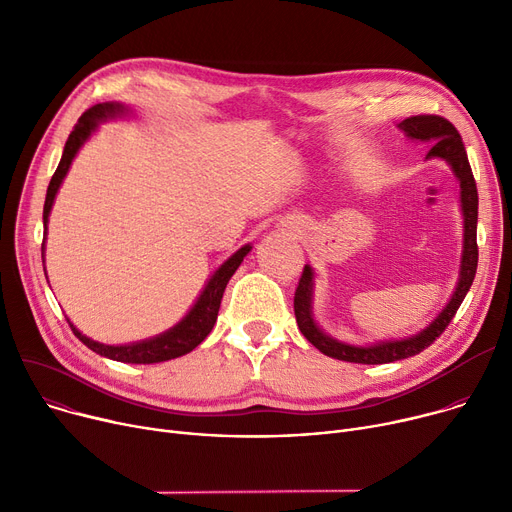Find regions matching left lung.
I'll return each instance as SVG.
<instances>
[{"mask_svg":"<svg viewBox=\"0 0 512 512\" xmlns=\"http://www.w3.org/2000/svg\"><path fill=\"white\" fill-rule=\"evenodd\" d=\"M398 127L412 141L432 143L430 151L426 153V160H430V157H441V160H445L451 166L453 174L459 180V199H461V213H463V252H461L459 281L445 309L418 334L404 340H387V342H375L371 346H355V344L334 340L332 336L322 332V328L316 324V320H313V311H311L313 270L309 264H305L299 285L295 289V301H293L297 326L301 334L320 352H324L326 357L346 361V363L383 365V363L402 361L418 355V352H422L426 346L435 342L451 324L471 283H474L476 268H478V242H476L478 188H476L474 174H471V166H469L465 145L461 141L459 131L447 119L437 114L410 116V119L402 121Z\"/></svg>","mask_w":512,"mask_h":512,"instance_id":"obj_1","label":"left lung"}]
</instances>
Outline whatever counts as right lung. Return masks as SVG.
Wrapping results in <instances>:
<instances>
[{
  "label": "right lung",
  "instance_id": "1",
  "mask_svg": "<svg viewBox=\"0 0 512 512\" xmlns=\"http://www.w3.org/2000/svg\"><path fill=\"white\" fill-rule=\"evenodd\" d=\"M129 108L125 104L119 102H102L96 104L92 108H88L77 125L73 127V131L69 133V139L65 143L61 162L49 182L47 188V199H45V209H43V223H45V235H47V223H49V213L51 207L55 203L57 190L63 182V178L69 172V166L73 162V157L80 151V147L92 137V133L96 131L98 123L106 121V119H114V116H123L127 114ZM252 250L250 244H246L244 248H240L235 254H231L215 272L213 277L209 279V283L205 285V289L201 291L199 299L192 305V309L182 318V322H178L174 328H170L168 332L153 336L141 342H133V344H123V346H110V344H102L96 342L88 336H84L80 330H77L69 320V326L73 330V334L80 338L90 350L98 352L100 357L119 361V363H135V365H151V363H164L176 357L186 355L192 348L199 346L209 332L213 330L215 322H217V313H219V305H221V297L223 291L229 283V279L233 277V272L238 270V266L242 264L244 256ZM43 254H45V240H43ZM45 262V258H43Z\"/></svg>",
  "mask_w": 512,
  "mask_h": 512
}]
</instances>
